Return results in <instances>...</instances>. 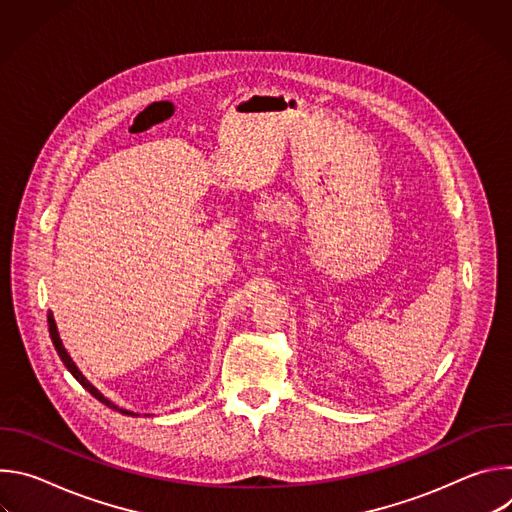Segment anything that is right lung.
Wrapping results in <instances>:
<instances>
[{
	"label": "right lung",
	"instance_id": "obj_1",
	"mask_svg": "<svg viewBox=\"0 0 512 512\" xmlns=\"http://www.w3.org/2000/svg\"><path fill=\"white\" fill-rule=\"evenodd\" d=\"M48 330H50V338H52V344H54V348H56V352H58V356H60V360L64 362V367L70 371V375L75 377L95 399H99L101 403H105L107 407H111V409H117V411H121V413H125V415H133L135 417V413L133 411H125V409H119L115 403H111L103 393H99L85 377H83V373L79 371V367L75 362H72V358L68 356V352H66V348L62 346V340H60V336H58V330H56V322H54V318H52V314L48 312Z\"/></svg>",
	"mask_w": 512,
	"mask_h": 512
}]
</instances>
